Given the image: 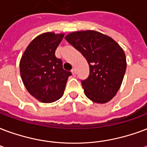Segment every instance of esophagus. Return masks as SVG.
Segmentation results:
<instances>
[{
  "label": "esophagus",
  "instance_id": "esophagus-1",
  "mask_svg": "<svg viewBox=\"0 0 147 147\" xmlns=\"http://www.w3.org/2000/svg\"><path fill=\"white\" fill-rule=\"evenodd\" d=\"M71 73H72V76H76V70L75 69H73L71 70Z\"/></svg>",
  "mask_w": 147,
  "mask_h": 147
}]
</instances>
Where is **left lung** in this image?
<instances>
[{"instance_id":"8db88e82","label":"left lung","mask_w":147,"mask_h":147,"mask_svg":"<svg viewBox=\"0 0 147 147\" xmlns=\"http://www.w3.org/2000/svg\"><path fill=\"white\" fill-rule=\"evenodd\" d=\"M65 40L88 61L89 75L81 83L87 98L106 103L116 96L126 69V55L118 44L95 31L72 32Z\"/></svg>"}]
</instances>
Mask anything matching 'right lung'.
<instances>
[{
  "label": "right lung",
  "instance_id": "add662e5",
  "mask_svg": "<svg viewBox=\"0 0 147 147\" xmlns=\"http://www.w3.org/2000/svg\"><path fill=\"white\" fill-rule=\"evenodd\" d=\"M64 34H40L26 49L20 61L21 79L28 92L41 102H53L61 98L71 73L64 70L55 50Z\"/></svg>",
  "mask_w": 147,
  "mask_h": 147
}]
</instances>
